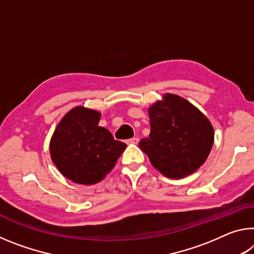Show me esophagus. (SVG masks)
Segmentation results:
<instances>
[{
    "label": "esophagus",
    "mask_w": 254,
    "mask_h": 254,
    "mask_svg": "<svg viewBox=\"0 0 254 254\" xmlns=\"http://www.w3.org/2000/svg\"><path fill=\"white\" fill-rule=\"evenodd\" d=\"M137 142H139V139H137V137H132V139H128L127 141V143L128 144H136Z\"/></svg>",
    "instance_id": "esophagus-1"
}]
</instances>
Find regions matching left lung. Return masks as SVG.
<instances>
[{"label":"left lung","mask_w":254,"mask_h":254,"mask_svg":"<svg viewBox=\"0 0 254 254\" xmlns=\"http://www.w3.org/2000/svg\"><path fill=\"white\" fill-rule=\"evenodd\" d=\"M149 136L139 147L166 177H186L203 165L212 149L213 127L194 105L173 94L149 109Z\"/></svg>","instance_id":"left-lung-1"}]
</instances>
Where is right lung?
I'll list each match as a JSON object with an SVG mask.
<instances>
[{"mask_svg": "<svg viewBox=\"0 0 254 254\" xmlns=\"http://www.w3.org/2000/svg\"><path fill=\"white\" fill-rule=\"evenodd\" d=\"M101 114L77 106L58 124L50 141L51 159L66 178L93 185L113 169L127 144L98 127Z\"/></svg>", "mask_w": 254, "mask_h": 254, "instance_id": "1", "label": "right lung"}]
</instances>
